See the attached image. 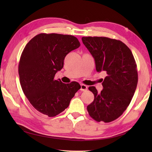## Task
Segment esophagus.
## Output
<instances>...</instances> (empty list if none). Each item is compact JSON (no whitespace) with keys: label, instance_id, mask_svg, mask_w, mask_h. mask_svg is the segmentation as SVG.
I'll return each instance as SVG.
<instances>
[{"label":"esophagus","instance_id":"obj_1","mask_svg":"<svg viewBox=\"0 0 152 152\" xmlns=\"http://www.w3.org/2000/svg\"><path fill=\"white\" fill-rule=\"evenodd\" d=\"M87 89H88V86L84 84H81V88H80V90H81V91H86Z\"/></svg>","mask_w":152,"mask_h":152}]
</instances>
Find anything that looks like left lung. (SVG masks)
Masks as SVG:
<instances>
[{
	"instance_id": "1",
	"label": "left lung",
	"mask_w": 152,
	"mask_h": 152,
	"mask_svg": "<svg viewBox=\"0 0 152 152\" xmlns=\"http://www.w3.org/2000/svg\"><path fill=\"white\" fill-rule=\"evenodd\" d=\"M82 40L94 58L96 71L106 73L101 92L94 86L89 88L95 98L87 109L94 120L111 122L122 115L134 94L138 83L134 58L120 40L98 37Z\"/></svg>"
}]
</instances>
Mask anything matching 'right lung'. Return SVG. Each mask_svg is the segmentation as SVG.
I'll list each match as a JSON object with an SVG mask.
<instances>
[{
  "label": "right lung",
  "mask_w": 152,
  "mask_h": 152,
  "mask_svg": "<svg viewBox=\"0 0 152 152\" xmlns=\"http://www.w3.org/2000/svg\"><path fill=\"white\" fill-rule=\"evenodd\" d=\"M80 46L72 35L40 33L25 47L19 63V81L28 101L42 114L49 117L60 114L81 88L76 82L64 83L54 79L64 57Z\"/></svg>",
  "instance_id": "obj_1"
}]
</instances>
